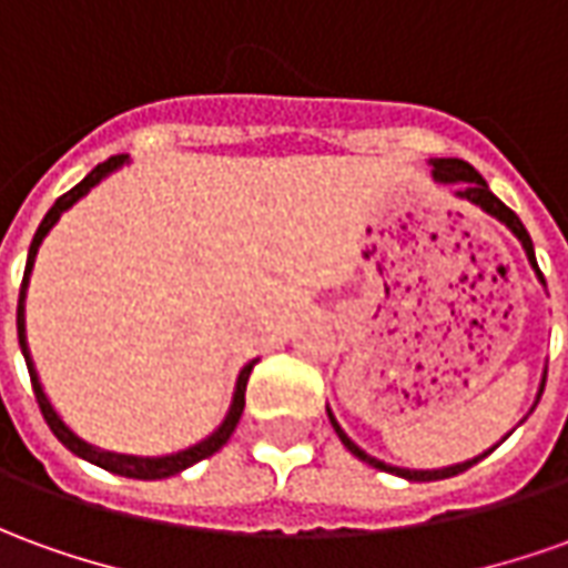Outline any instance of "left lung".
<instances>
[{
    "instance_id": "8db88e82",
    "label": "left lung",
    "mask_w": 568,
    "mask_h": 568,
    "mask_svg": "<svg viewBox=\"0 0 568 568\" xmlns=\"http://www.w3.org/2000/svg\"><path fill=\"white\" fill-rule=\"evenodd\" d=\"M434 174L439 178V181H446V184H462V190H458V196H464V200H470L474 205H479V209H486L489 215H495L498 221H505L507 227L514 230V236H517L519 243H523V248H526V255H529V261H532V267L538 271V264H535V252H532V240H529V233H526V227H523V221H519L510 209H507L505 202L498 200L495 193L489 190V184L479 178V172L470 165V162L464 160H434ZM538 276H541V271H538ZM541 283H545V276H541ZM545 390V387H541ZM328 422H332V427H335V434L341 436V443L347 446V449L359 458V462L372 464V467H378V470H387V474H396V477H406V479H415V483H427V479H446V477H455V474H464L467 467H474V464L479 462V458H486V455H479V458H474V462H464V464H455V467H443V470H406V467H390V464L378 462V458H372V455H366V452L359 449L356 443H353L351 436L344 434L338 427V422L332 418V412H328Z\"/></svg>"
}]
</instances>
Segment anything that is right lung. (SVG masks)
Instances as JSON below:
<instances>
[{
	"mask_svg": "<svg viewBox=\"0 0 568 568\" xmlns=\"http://www.w3.org/2000/svg\"><path fill=\"white\" fill-rule=\"evenodd\" d=\"M125 162V156H110L106 162H101V165H94L89 172V178H82L77 187L67 190L63 196H58V202L49 209V215L42 217V224H39V230H36L33 243H30V255H27V271H23V283H21V297H18V341H21V351H23V359H27V368H30V381H33V394H36V403H39V408H42V418H45V424L51 427V434L61 439L67 449L73 452V455H79V458H85V462L98 464V467H104V470H110V474H119V477H132V479H165L172 477V474H181V470H187V467H193L196 462H202V458H209V455H215L224 443L230 439V434L236 430V424H240V415H243L245 408V384H248V375H252V366L255 363H248V366L243 368V375H240V384H236V396H233V408H230L227 422L217 427V434H212L205 443H200V446H193V449L187 452H178V455H165V458H132V455H116V452H101L94 449V446H89V443H82L67 424L58 418V412L51 408V403L45 399V394H42V384H39V378H36L33 372V363H30V353H27V341H23V285H27V276H30V267H33V257H36V248H39V243H42V236L49 233L51 227H54V221L61 217V212H67L70 205L77 200H82L85 193H89L101 178H104L106 172H113L116 165H122Z\"/></svg>",
	"mask_w": 568,
	"mask_h": 568,
	"instance_id": "right-lung-1",
	"label": "right lung"
}]
</instances>
